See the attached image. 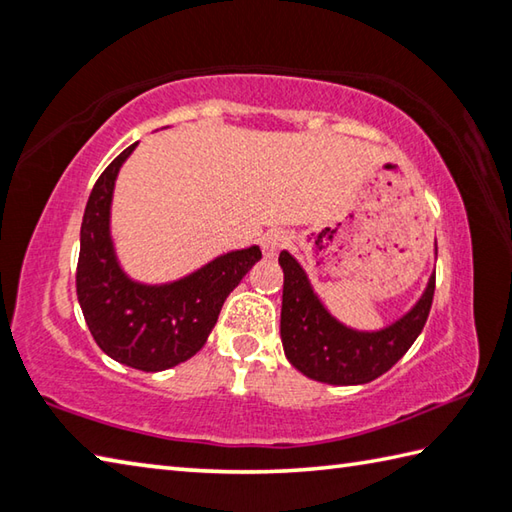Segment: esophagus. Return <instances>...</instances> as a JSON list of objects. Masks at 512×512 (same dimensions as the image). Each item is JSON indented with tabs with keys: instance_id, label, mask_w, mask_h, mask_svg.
I'll return each instance as SVG.
<instances>
[{
	"instance_id": "esophagus-1",
	"label": "esophagus",
	"mask_w": 512,
	"mask_h": 512,
	"mask_svg": "<svg viewBox=\"0 0 512 512\" xmlns=\"http://www.w3.org/2000/svg\"><path fill=\"white\" fill-rule=\"evenodd\" d=\"M288 244H291V237H288V232L282 228H275V230H268L266 235L262 237V250L266 257H275L280 250H284Z\"/></svg>"
}]
</instances>
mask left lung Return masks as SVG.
Instances as JSON below:
<instances>
[{"instance_id":"obj_1","label":"left lung","mask_w":512,"mask_h":512,"mask_svg":"<svg viewBox=\"0 0 512 512\" xmlns=\"http://www.w3.org/2000/svg\"><path fill=\"white\" fill-rule=\"evenodd\" d=\"M282 345L286 358L304 376L329 385H362L383 376L401 360L423 331L432 309L434 282L414 309L383 331H353L331 318L313 293L302 266L282 250Z\"/></svg>"}]
</instances>
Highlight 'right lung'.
<instances>
[{
	"mask_svg": "<svg viewBox=\"0 0 512 512\" xmlns=\"http://www.w3.org/2000/svg\"><path fill=\"white\" fill-rule=\"evenodd\" d=\"M129 145L98 176L80 228L76 291L96 345L141 371H163L192 358L210 336L241 277L262 259L259 246L221 255L183 280L163 286L136 284L116 262L109 237L111 192Z\"/></svg>",
	"mask_w": 512,
	"mask_h": 512,
	"instance_id": "1",
	"label": "right lung"
}]
</instances>
